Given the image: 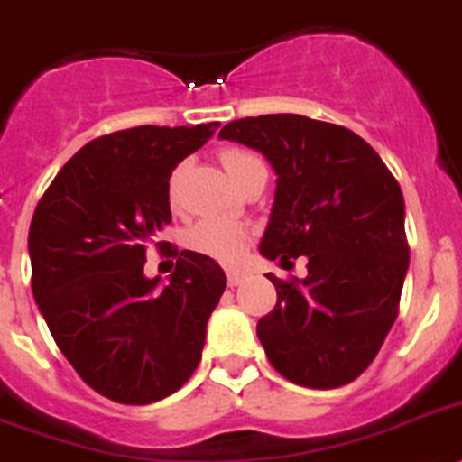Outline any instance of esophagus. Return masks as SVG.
Wrapping results in <instances>:
<instances>
[{
	"instance_id": "34e87169",
	"label": "esophagus",
	"mask_w": 462,
	"mask_h": 462,
	"mask_svg": "<svg viewBox=\"0 0 462 462\" xmlns=\"http://www.w3.org/2000/svg\"><path fill=\"white\" fill-rule=\"evenodd\" d=\"M244 277H246V274H244L242 270H227V284L230 286H239L244 282Z\"/></svg>"
}]
</instances>
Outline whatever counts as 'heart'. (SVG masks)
Here are the masks:
<instances>
[{"label": "heart", "instance_id": "b5f03b06", "mask_svg": "<svg viewBox=\"0 0 462 462\" xmlns=\"http://www.w3.org/2000/svg\"><path fill=\"white\" fill-rule=\"evenodd\" d=\"M220 162H223L225 171L230 173V178L237 185L249 180L255 173H267L261 154H255L254 150H246V147H225V150H220ZM180 176H183V166L173 169V173L169 176V183H166V199H169L171 207L178 204ZM185 244H188L189 251L207 255L211 261H218L223 265H235V263L242 261L246 249H249L251 230L246 225L237 223V220L204 218L189 227Z\"/></svg>", "mask_w": 462, "mask_h": 462}]
</instances>
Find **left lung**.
I'll return each instance as SVG.
<instances>
[{"label": "left lung", "mask_w": 462, "mask_h": 462, "mask_svg": "<svg viewBox=\"0 0 462 462\" xmlns=\"http://www.w3.org/2000/svg\"><path fill=\"white\" fill-rule=\"evenodd\" d=\"M218 138L267 157L277 189L261 254L308 277L279 279L277 305L258 338L286 381L312 390L347 385L366 371L399 315L409 270L404 197L383 159L355 131L303 115L225 124Z\"/></svg>", "instance_id": "8db88e82"}]
</instances>
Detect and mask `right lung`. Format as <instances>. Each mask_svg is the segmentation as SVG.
I'll return each instance as SVG.
<instances>
[{
    "instance_id": "add662e5",
    "label": "right lung",
    "mask_w": 462,
    "mask_h": 462,
    "mask_svg": "<svg viewBox=\"0 0 462 462\" xmlns=\"http://www.w3.org/2000/svg\"><path fill=\"white\" fill-rule=\"evenodd\" d=\"M218 126L147 124L100 135L34 208V300L81 381L119 404H152L189 381L227 286L218 263L195 251H169L176 270L166 286L143 274L145 246L171 223L169 176Z\"/></svg>"
}]
</instances>
